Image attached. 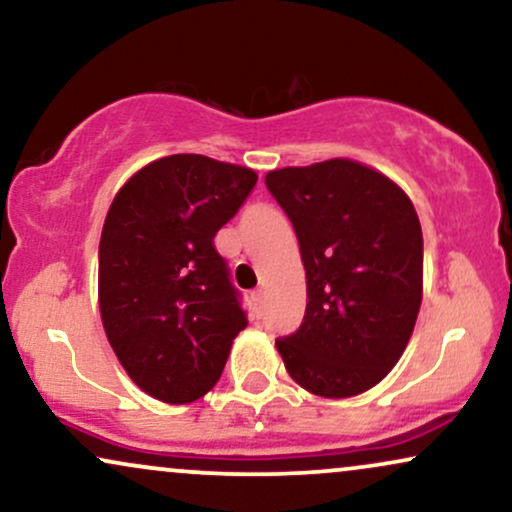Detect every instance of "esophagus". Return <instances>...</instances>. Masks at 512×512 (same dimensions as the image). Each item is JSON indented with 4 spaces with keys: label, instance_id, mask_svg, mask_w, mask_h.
<instances>
[{
    "label": "esophagus",
    "instance_id": "34e87169",
    "mask_svg": "<svg viewBox=\"0 0 512 512\" xmlns=\"http://www.w3.org/2000/svg\"><path fill=\"white\" fill-rule=\"evenodd\" d=\"M250 298H252V305H255V310H260L262 303H264V291H255L250 295Z\"/></svg>",
    "mask_w": 512,
    "mask_h": 512
}]
</instances>
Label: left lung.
<instances>
[{
    "label": "left lung",
    "instance_id": "8db88e82",
    "mask_svg": "<svg viewBox=\"0 0 512 512\" xmlns=\"http://www.w3.org/2000/svg\"><path fill=\"white\" fill-rule=\"evenodd\" d=\"M293 221L307 279L300 329L279 338L298 386L322 398L377 386L408 346L422 305V226L408 193L355 159L264 176Z\"/></svg>",
    "mask_w": 512,
    "mask_h": 512
}]
</instances>
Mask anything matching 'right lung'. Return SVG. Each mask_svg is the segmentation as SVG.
<instances>
[{
	"instance_id": "add662e5",
	"label": "right lung",
	"mask_w": 512,
	"mask_h": 512,
	"mask_svg": "<svg viewBox=\"0 0 512 512\" xmlns=\"http://www.w3.org/2000/svg\"><path fill=\"white\" fill-rule=\"evenodd\" d=\"M257 174L205 155H169L114 195L100 238L104 334L138 389L169 405L217 384L248 319L212 240Z\"/></svg>"
}]
</instances>
